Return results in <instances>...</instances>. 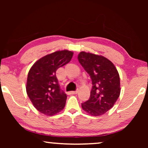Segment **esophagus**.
I'll use <instances>...</instances> for the list:
<instances>
[{"mask_svg": "<svg viewBox=\"0 0 148 148\" xmlns=\"http://www.w3.org/2000/svg\"><path fill=\"white\" fill-rule=\"evenodd\" d=\"M78 91H79L78 89H77V90H76V91H71V92H69V93L71 94V95H75V94H77V92H78Z\"/></svg>", "mask_w": 148, "mask_h": 148, "instance_id": "34e87169", "label": "esophagus"}]
</instances>
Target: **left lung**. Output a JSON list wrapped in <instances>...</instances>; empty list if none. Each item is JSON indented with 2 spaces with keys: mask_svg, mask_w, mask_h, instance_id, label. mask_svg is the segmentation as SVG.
Here are the masks:
<instances>
[{
  "mask_svg": "<svg viewBox=\"0 0 148 148\" xmlns=\"http://www.w3.org/2000/svg\"><path fill=\"white\" fill-rule=\"evenodd\" d=\"M79 63L89 74L92 89L88 101L82 104L85 112L99 116L111 109L119 98V75L114 64L106 57L86 52H80Z\"/></svg>",
  "mask_w": 148,
  "mask_h": 148,
  "instance_id": "1",
  "label": "left lung"
}]
</instances>
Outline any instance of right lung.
I'll return each mask as SVG.
<instances>
[{"instance_id": "right-lung-1", "label": "right lung", "mask_w": 148, "mask_h": 148, "mask_svg": "<svg viewBox=\"0 0 148 148\" xmlns=\"http://www.w3.org/2000/svg\"><path fill=\"white\" fill-rule=\"evenodd\" d=\"M73 52L62 50L53 52L38 60L30 69L27 93L38 111L53 116L64 108L67 96L60 88L56 71L71 61Z\"/></svg>"}]
</instances>
